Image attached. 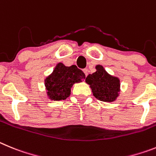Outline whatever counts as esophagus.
Here are the masks:
<instances>
[{
	"label": "esophagus",
	"instance_id": "esophagus-1",
	"mask_svg": "<svg viewBox=\"0 0 156 156\" xmlns=\"http://www.w3.org/2000/svg\"><path fill=\"white\" fill-rule=\"evenodd\" d=\"M83 72L85 73V76H87L88 75V70L87 69V68H85V69H83Z\"/></svg>",
	"mask_w": 156,
	"mask_h": 156
}]
</instances>
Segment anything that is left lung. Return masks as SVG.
Wrapping results in <instances>:
<instances>
[{"label": "left lung", "mask_w": 156, "mask_h": 156, "mask_svg": "<svg viewBox=\"0 0 156 156\" xmlns=\"http://www.w3.org/2000/svg\"><path fill=\"white\" fill-rule=\"evenodd\" d=\"M95 68L96 71L85 78L86 83L90 85L96 99L103 102H113L119 95L120 80L109 75L102 66L97 65Z\"/></svg>", "instance_id": "left-lung-1"}]
</instances>
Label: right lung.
Here are the masks:
<instances>
[{
  "mask_svg": "<svg viewBox=\"0 0 156 156\" xmlns=\"http://www.w3.org/2000/svg\"><path fill=\"white\" fill-rule=\"evenodd\" d=\"M85 75L76 65L66 67L59 63L50 76L45 79V86L49 97L54 100H64L71 94L73 84L81 82Z\"/></svg>",
  "mask_w": 156,
  "mask_h": 156,
  "instance_id": "obj_1",
  "label": "right lung"
}]
</instances>
